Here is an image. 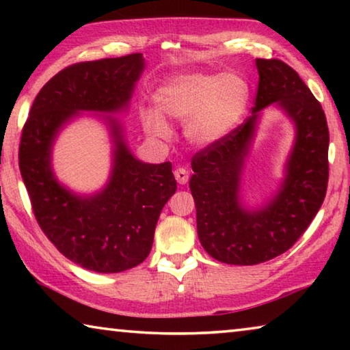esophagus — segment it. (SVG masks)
<instances>
[{
  "label": "esophagus",
  "mask_w": 350,
  "mask_h": 350,
  "mask_svg": "<svg viewBox=\"0 0 350 350\" xmlns=\"http://www.w3.org/2000/svg\"><path fill=\"white\" fill-rule=\"evenodd\" d=\"M174 177H176L177 183H180V185H185V183L189 179V171L187 168H182V167L176 168L174 170Z\"/></svg>",
  "instance_id": "34e87169"
}]
</instances>
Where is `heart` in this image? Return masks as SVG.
Here are the masks:
<instances>
[{"mask_svg":"<svg viewBox=\"0 0 350 350\" xmlns=\"http://www.w3.org/2000/svg\"><path fill=\"white\" fill-rule=\"evenodd\" d=\"M162 114L187 122L185 135L196 146H210L233 131L244 118L250 103V85L232 72H188L171 77L156 92ZM156 109L142 111L145 131L167 139L170 126Z\"/></svg>","mask_w":350,"mask_h":350,"instance_id":"1","label":"heart"}]
</instances>
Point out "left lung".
<instances>
[{
  "mask_svg": "<svg viewBox=\"0 0 350 350\" xmlns=\"http://www.w3.org/2000/svg\"><path fill=\"white\" fill-rule=\"evenodd\" d=\"M254 63L259 83L253 114L191 159L199 241L211 258L233 265L260 264L287 252L321 208L329 180V128L321 105L288 64L276 58ZM271 103L294 122L295 144L278 193L250 211L239 196L241 170L260 109Z\"/></svg>",
  "mask_w": 350,
  "mask_h": 350,
  "instance_id": "1",
  "label": "left lung"
}]
</instances>
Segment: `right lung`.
I'll return each instance as SVG.
<instances>
[{
	"mask_svg": "<svg viewBox=\"0 0 350 350\" xmlns=\"http://www.w3.org/2000/svg\"><path fill=\"white\" fill-rule=\"evenodd\" d=\"M144 68L142 54L70 64L41 88L23 128L20 171L35 219L58 252L97 273L125 271L150 254L157 219L177 188L173 167L135 159L120 122L103 116L114 142L109 180L79 196L57 180L52 145L83 111H125Z\"/></svg>",
	"mask_w": 350,
	"mask_h": 350,
	"instance_id": "1",
	"label": "right lung"
}]
</instances>
